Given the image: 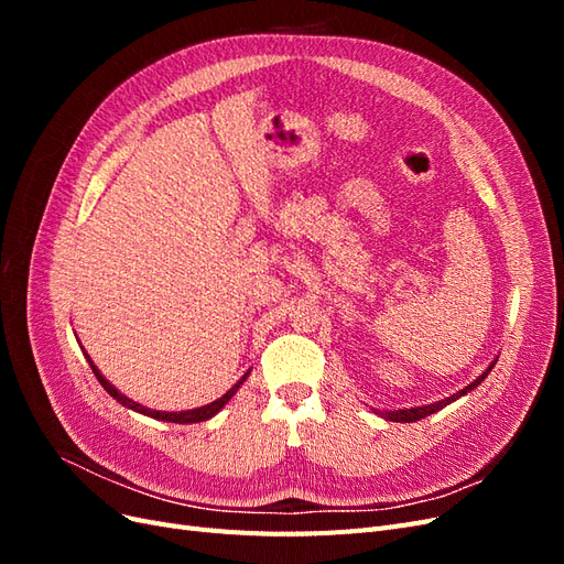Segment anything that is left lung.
I'll return each mask as SVG.
<instances>
[{"instance_id": "obj_1", "label": "left lung", "mask_w": 564, "mask_h": 564, "mask_svg": "<svg viewBox=\"0 0 564 564\" xmlns=\"http://www.w3.org/2000/svg\"><path fill=\"white\" fill-rule=\"evenodd\" d=\"M497 365V360H494L489 367H487V371H482L480 377H477L470 386H466L464 390H458V392H454V395H449V398H445V400H440V402H433V404H423V406H412V409H395V412H379L386 421H398V423H412V421H419V419H425V416H431V414H435V412H440L442 406H447V404H452L454 400H458V398H464V395H468V392L473 390V388H477L480 386L485 379H487V373L491 371V367Z\"/></svg>"}]
</instances>
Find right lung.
I'll use <instances>...</instances> for the list:
<instances>
[{
    "instance_id": "obj_1",
    "label": "right lung",
    "mask_w": 564,
    "mask_h": 564,
    "mask_svg": "<svg viewBox=\"0 0 564 564\" xmlns=\"http://www.w3.org/2000/svg\"><path fill=\"white\" fill-rule=\"evenodd\" d=\"M84 357H87L89 360V367H91V371L96 373V379H98V383L104 386L110 395L119 402V404H124L127 409H133V412H141V414H145V416H152V419H158V421H169V423H199V421H207V419H212V416H216L220 409H224L226 404H228V400L235 395L237 390H240V386L247 381V377H249V371L245 373V377L237 381L224 398H218V400H214V402H209V404H204V406H197V409H187V412H155V409H148V406H143V404H139V402H133V400H129L127 395H122V392H119L106 377L104 373L98 371V367L91 362V357L84 352Z\"/></svg>"
}]
</instances>
